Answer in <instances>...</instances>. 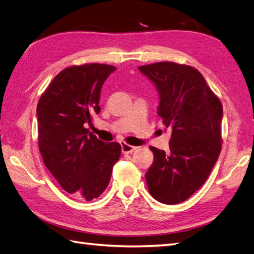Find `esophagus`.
Segmentation results:
<instances>
[{"instance_id": "1", "label": "esophagus", "mask_w": 254, "mask_h": 254, "mask_svg": "<svg viewBox=\"0 0 254 254\" xmlns=\"http://www.w3.org/2000/svg\"><path fill=\"white\" fill-rule=\"evenodd\" d=\"M137 147L135 146H132V145H128L127 143H121V149H122V153L124 154H131L133 150H135Z\"/></svg>"}]
</instances>
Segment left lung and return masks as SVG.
I'll return each instance as SVG.
<instances>
[{
	"instance_id": "obj_1",
	"label": "left lung",
	"mask_w": 254,
	"mask_h": 254,
	"mask_svg": "<svg viewBox=\"0 0 254 254\" xmlns=\"http://www.w3.org/2000/svg\"><path fill=\"white\" fill-rule=\"evenodd\" d=\"M159 94L158 116L171 128L169 150L150 146L148 191L164 204H178L201 188L222 150L223 105L196 68L175 62L138 66Z\"/></svg>"
}]
</instances>
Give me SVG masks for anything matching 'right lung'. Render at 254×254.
I'll list each match as a JSON object with an SVG mask.
<instances>
[{"label":"right lung","mask_w":254,"mask_h":254,"mask_svg":"<svg viewBox=\"0 0 254 254\" xmlns=\"http://www.w3.org/2000/svg\"><path fill=\"white\" fill-rule=\"evenodd\" d=\"M117 67L89 63L64 68L37 106L38 145L46 167L68 193L91 201L110 182L121 145L105 143L85 126L100 112V91Z\"/></svg>","instance_id":"1"}]
</instances>
